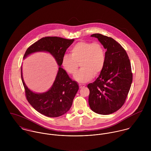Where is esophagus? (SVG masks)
Segmentation results:
<instances>
[{"instance_id":"34e87169","label":"esophagus","mask_w":151,"mask_h":151,"mask_svg":"<svg viewBox=\"0 0 151 151\" xmlns=\"http://www.w3.org/2000/svg\"><path fill=\"white\" fill-rule=\"evenodd\" d=\"M85 86H86L85 84H80V85H79V87H80V89H81V88H84V87H85Z\"/></svg>"}]
</instances>
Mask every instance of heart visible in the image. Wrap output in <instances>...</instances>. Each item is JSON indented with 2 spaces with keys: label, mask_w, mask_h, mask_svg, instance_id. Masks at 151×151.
Masks as SVG:
<instances>
[{
  "label": "heart",
  "mask_w": 151,
  "mask_h": 151,
  "mask_svg": "<svg viewBox=\"0 0 151 151\" xmlns=\"http://www.w3.org/2000/svg\"><path fill=\"white\" fill-rule=\"evenodd\" d=\"M105 63V48L98 42L79 41L71 47V55L65 54L62 59L63 68L72 76L76 74L80 63L82 68L75 76V80L80 83H86L100 74Z\"/></svg>",
  "instance_id": "obj_1"
}]
</instances>
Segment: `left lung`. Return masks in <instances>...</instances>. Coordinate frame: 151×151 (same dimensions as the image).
<instances>
[{
	"instance_id": "obj_1",
	"label": "left lung",
	"mask_w": 151,
	"mask_h": 151,
	"mask_svg": "<svg viewBox=\"0 0 151 151\" xmlns=\"http://www.w3.org/2000/svg\"><path fill=\"white\" fill-rule=\"evenodd\" d=\"M98 39L106 49V63L99 76L88 85V103L94 112L110 114L125 103L132 81V73L128 55L114 39L101 34L91 35Z\"/></svg>"
}]
</instances>
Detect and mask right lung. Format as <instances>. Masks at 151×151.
Instances as JSON below:
<instances>
[{
  "instance_id": "add662e5",
  "label": "right lung",
  "mask_w": 151,
  "mask_h": 151,
  "mask_svg": "<svg viewBox=\"0 0 151 151\" xmlns=\"http://www.w3.org/2000/svg\"><path fill=\"white\" fill-rule=\"evenodd\" d=\"M74 40H67L58 37H46L31 45L26 50L24 59L36 52H49L59 66L55 82L46 92L37 93L29 90L25 84L21 67V76L26 98L29 104L39 113L47 117H56L65 114L71 108L79 87L61 67L62 59L67 49Z\"/></svg>"
}]
</instances>
